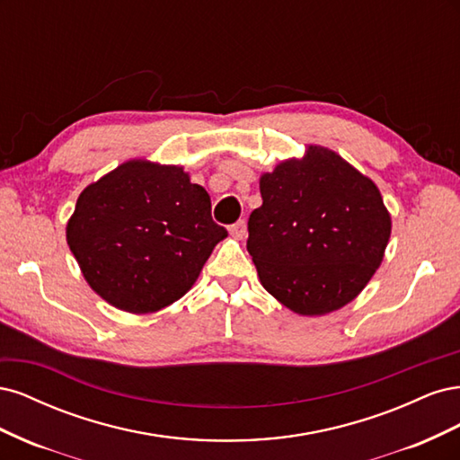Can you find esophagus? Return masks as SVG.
<instances>
[{"label": "esophagus", "instance_id": "esophagus-1", "mask_svg": "<svg viewBox=\"0 0 460 460\" xmlns=\"http://www.w3.org/2000/svg\"><path fill=\"white\" fill-rule=\"evenodd\" d=\"M230 234H232V238H235V240H243L245 235H247L245 220H238V222H235V225H232L230 226Z\"/></svg>", "mask_w": 460, "mask_h": 460}]
</instances>
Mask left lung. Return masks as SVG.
Instances as JSON below:
<instances>
[{"instance_id": "obj_1", "label": "left lung", "mask_w": 460, "mask_h": 460, "mask_svg": "<svg viewBox=\"0 0 460 460\" xmlns=\"http://www.w3.org/2000/svg\"><path fill=\"white\" fill-rule=\"evenodd\" d=\"M247 252L262 288L288 309L318 316L353 301L384 259L392 234L380 190L326 147L309 146L261 176Z\"/></svg>"}]
</instances>
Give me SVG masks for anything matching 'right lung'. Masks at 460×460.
I'll use <instances>...</instances> for the list:
<instances>
[{"label": "right lung", "mask_w": 460, "mask_h": 460, "mask_svg": "<svg viewBox=\"0 0 460 460\" xmlns=\"http://www.w3.org/2000/svg\"><path fill=\"white\" fill-rule=\"evenodd\" d=\"M228 235L182 166L128 161L80 193L66 243L113 307L144 314L182 297Z\"/></svg>", "instance_id": "1"}]
</instances>
